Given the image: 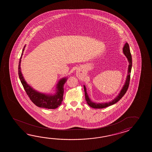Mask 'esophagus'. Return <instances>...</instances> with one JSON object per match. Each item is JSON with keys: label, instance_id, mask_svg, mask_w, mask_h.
I'll return each mask as SVG.
<instances>
[{"label": "esophagus", "instance_id": "34e87169", "mask_svg": "<svg viewBox=\"0 0 152 152\" xmlns=\"http://www.w3.org/2000/svg\"><path fill=\"white\" fill-rule=\"evenodd\" d=\"M79 75H80V74H79ZM79 73H77V75H78V76H79ZM79 77H80V75H79Z\"/></svg>", "mask_w": 152, "mask_h": 152}]
</instances>
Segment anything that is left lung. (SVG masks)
Wrapping results in <instances>:
<instances>
[{"mask_svg":"<svg viewBox=\"0 0 152 152\" xmlns=\"http://www.w3.org/2000/svg\"><path fill=\"white\" fill-rule=\"evenodd\" d=\"M123 52L124 54L126 55V58L128 59V61L129 62V66H128V75L126 76V80L125 83L123 85L122 90L120 91L118 95L115 98L110 102H107V103H97L95 102H93L91 100L90 98L88 97V94L86 91V88L85 86L84 85V91H85V99L87 102V103L90 107H92L94 109H102L105 108L106 107H109L110 105H112L113 104L116 103L117 102L123 97V96L126 93V91L128 90V88L129 87V82H130V73L132 67V55L130 51L129 45L128 43L126 42V44L124 45L123 48Z\"/></svg>","mask_w":152,"mask_h":152,"instance_id":"left-lung-1","label":"left lung"}]
</instances>
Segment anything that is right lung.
I'll use <instances>...</instances> for the list:
<instances>
[{
  "label": "right lung",
  "mask_w": 152,
  "mask_h": 152,
  "mask_svg": "<svg viewBox=\"0 0 152 152\" xmlns=\"http://www.w3.org/2000/svg\"><path fill=\"white\" fill-rule=\"evenodd\" d=\"M25 48L26 45L23 48L21 56L20 58L18 65V75L26 93L33 103L35 104L37 107L49 109H54L58 107L61 104L63 100V95L64 92V86L67 80V78L63 77L58 81L56 87V93L54 94H43L34 90L26 82L20 69L21 58H22Z\"/></svg>",
  "instance_id": "1"
}]
</instances>
